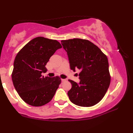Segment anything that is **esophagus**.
Returning a JSON list of instances; mask_svg holds the SVG:
<instances>
[{
    "mask_svg": "<svg viewBox=\"0 0 133 133\" xmlns=\"http://www.w3.org/2000/svg\"><path fill=\"white\" fill-rule=\"evenodd\" d=\"M61 80L62 82H65V81H66V79H63V78H62Z\"/></svg>",
    "mask_w": 133,
    "mask_h": 133,
    "instance_id": "1",
    "label": "esophagus"
}]
</instances>
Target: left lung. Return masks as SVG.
<instances>
[{
    "mask_svg": "<svg viewBox=\"0 0 133 133\" xmlns=\"http://www.w3.org/2000/svg\"><path fill=\"white\" fill-rule=\"evenodd\" d=\"M68 56L70 69L78 74L80 82L69 80L72 87L67 92L70 100L78 106L91 107L100 102L110 83L107 56L87 40L73 39L62 40Z\"/></svg>",
    "mask_w": 133,
    "mask_h": 133,
    "instance_id": "8db88e82",
    "label": "left lung"
}]
</instances>
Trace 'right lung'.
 Masks as SVG:
<instances>
[{
	"label": "right lung",
	"instance_id": "add662e5",
	"mask_svg": "<svg viewBox=\"0 0 133 133\" xmlns=\"http://www.w3.org/2000/svg\"><path fill=\"white\" fill-rule=\"evenodd\" d=\"M62 45L56 40L37 37L28 43L16 56L12 74L16 90L24 102L42 106L50 102L61 80L58 76L44 77L46 66Z\"/></svg>",
	"mask_w": 133,
	"mask_h": 133
}]
</instances>
